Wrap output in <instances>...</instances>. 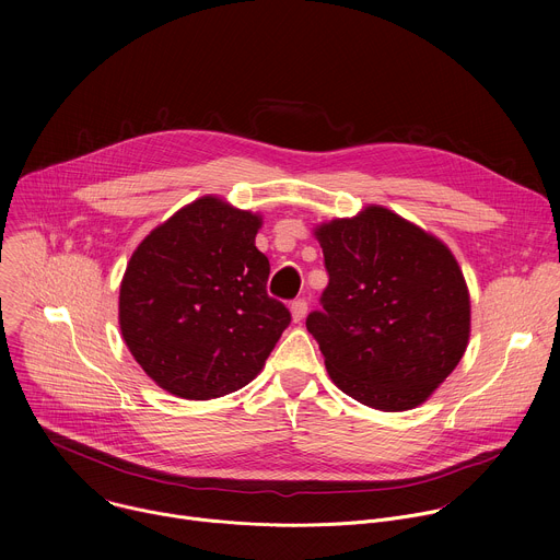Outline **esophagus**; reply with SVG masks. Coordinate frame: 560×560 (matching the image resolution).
I'll list each match as a JSON object with an SVG mask.
<instances>
[{"instance_id": "34e87169", "label": "esophagus", "mask_w": 560, "mask_h": 560, "mask_svg": "<svg viewBox=\"0 0 560 560\" xmlns=\"http://www.w3.org/2000/svg\"><path fill=\"white\" fill-rule=\"evenodd\" d=\"M290 312H292V322H294V324L303 322L305 314H307V301H305V299H296V301H292Z\"/></svg>"}]
</instances>
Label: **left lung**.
I'll return each instance as SVG.
<instances>
[{"label":"left lung","instance_id":"8db88e82","mask_svg":"<svg viewBox=\"0 0 560 560\" xmlns=\"http://www.w3.org/2000/svg\"><path fill=\"white\" fill-rule=\"evenodd\" d=\"M328 288L305 318L326 368L354 401L417 408L458 365L469 294L452 253L381 206L316 228Z\"/></svg>","mask_w":560,"mask_h":560}]
</instances>
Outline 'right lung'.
<instances>
[{"mask_svg":"<svg viewBox=\"0 0 560 560\" xmlns=\"http://www.w3.org/2000/svg\"><path fill=\"white\" fill-rule=\"evenodd\" d=\"M261 219L201 197L154 228L119 290L124 341L171 394L206 401L248 385L290 326L266 290L270 261L257 250Z\"/></svg>","mask_w":560,"mask_h":560,"instance_id":"add662e5","label":"right lung"}]
</instances>
